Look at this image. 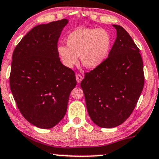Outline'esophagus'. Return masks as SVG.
<instances>
[{"mask_svg": "<svg viewBox=\"0 0 159 159\" xmlns=\"http://www.w3.org/2000/svg\"><path fill=\"white\" fill-rule=\"evenodd\" d=\"M75 77H76V80H77V82L78 84L81 83L82 80H83V77H82V75H80V74H77Z\"/></svg>", "mask_w": 159, "mask_h": 159, "instance_id": "esophagus-1", "label": "esophagus"}]
</instances>
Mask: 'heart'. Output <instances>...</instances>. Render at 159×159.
Segmentation results:
<instances>
[{"label": "heart", "mask_w": 159, "mask_h": 159, "mask_svg": "<svg viewBox=\"0 0 159 159\" xmlns=\"http://www.w3.org/2000/svg\"><path fill=\"white\" fill-rule=\"evenodd\" d=\"M67 45H59L57 52L62 64L72 68L81 63L88 68L94 69L101 65L109 54L111 39L106 30L81 28L72 31L67 38Z\"/></svg>", "instance_id": "1"}]
</instances>
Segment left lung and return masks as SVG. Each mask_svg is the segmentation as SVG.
I'll return each instance as SVG.
<instances>
[{
	"mask_svg": "<svg viewBox=\"0 0 159 159\" xmlns=\"http://www.w3.org/2000/svg\"><path fill=\"white\" fill-rule=\"evenodd\" d=\"M116 38L108 58L86 73L81 86L88 114L101 128H114L129 117L144 87L141 54L129 34L113 25Z\"/></svg>",
	"mask_w": 159,
	"mask_h": 159,
	"instance_id": "obj_1",
	"label": "left lung"
}]
</instances>
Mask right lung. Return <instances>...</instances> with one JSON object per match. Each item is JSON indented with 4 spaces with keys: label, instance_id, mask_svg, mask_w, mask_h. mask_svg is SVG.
Returning a JSON list of instances; mask_svg holds the SVG:
<instances>
[{
    "label": "right lung",
    "instance_id": "add662e5",
    "mask_svg": "<svg viewBox=\"0 0 159 159\" xmlns=\"http://www.w3.org/2000/svg\"><path fill=\"white\" fill-rule=\"evenodd\" d=\"M67 23L62 19L35 26L13 52L10 89L22 115L40 128H53L63 119L77 84L74 71L62 65L57 52Z\"/></svg>",
    "mask_w": 159,
    "mask_h": 159
}]
</instances>
